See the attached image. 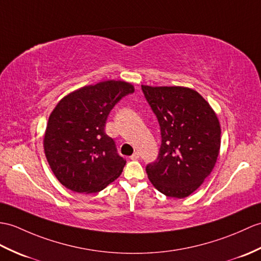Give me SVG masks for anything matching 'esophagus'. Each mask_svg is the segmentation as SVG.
I'll return each mask as SVG.
<instances>
[{"mask_svg": "<svg viewBox=\"0 0 261 261\" xmlns=\"http://www.w3.org/2000/svg\"><path fill=\"white\" fill-rule=\"evenodd\" d=\"M139 158H140V154H139V152H135L130 156L131 160H138Z\"/></svg>", "mask_w": 261, "mask_h": 261, "instance_id": "obj_1", "label": "esophagus"}]
</instances>
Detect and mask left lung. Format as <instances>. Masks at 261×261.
<instances>
[{
	"mask_svg": "<svg viewBox=\"0 0 261 261\" xmlns=\"http://www.w3.org/2000/svg\"><path fill=\"white\" fill-rule=\"evenodd\" d=\"M160 125L155 161L145 167L149 180L163 195L185 198L213 171L220 150V124L197 91L182 87L141 86Z\"/></svg>",
	"mask_w": 261,
	"mask_h": 261,
	"instance_id": "left-lung-1",
	"label": "left lung"
}]
</instances>
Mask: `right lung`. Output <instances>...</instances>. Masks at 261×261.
<instances>
[{
	"instance_id": "right-lung-1",
	"label": "right lung",
	"mask_w": 261,
	"mask_h": 261,
	"mask_svg": "<svg viewBox=\"0 0 261 261\" xmlns=\"http://www.w3.org/2000/svg\"><path fill=\"white\" fill-rule=\"evenodd\" d=\"M133 92L124 81L100 82L68 94L54 108L44 151L54 175L68 189L99 192L122 172L125 160L105 126L114 106Z\"/></svg>"
}]
</instances>
